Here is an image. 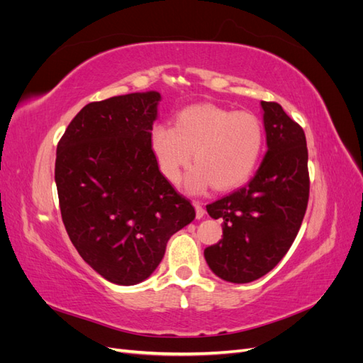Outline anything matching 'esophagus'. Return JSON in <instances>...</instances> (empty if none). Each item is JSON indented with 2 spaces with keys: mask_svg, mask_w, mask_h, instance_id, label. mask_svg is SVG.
<instances>
[{
  "mask_svg": "<svg viewBox=\"0 0 363 363\" xmlns=\"http://www.w3.org/2000/svg\"><path fill=\"white\" fill-rule=\"evenodd\" d=\"M194 206H195V211H196V218L201 219L206 215V211H204L203 204L200 201H194Z\"/></svg>",
  "mask_w": 363,
  "mask_h": 363,
  "instance_id": "1",
  "label": "esophagus"
}]
</instances>
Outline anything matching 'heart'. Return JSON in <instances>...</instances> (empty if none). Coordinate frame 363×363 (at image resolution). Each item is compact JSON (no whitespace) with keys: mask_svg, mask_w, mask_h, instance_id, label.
I'll use <instances>...</instances> for the list:
<instances>
[{"mask_svg":"<svg viewBox=\"0 0 363 363\" xmlns=\"http://www.w3.org/2000/svg\"><path fill=\"white\" fill-rule=\"evenodd\" d=\"M265 147V131L251 112H233L213 104L183 108L174 127L156 125L151 148L160 171L177 183L184 168L196 163L186 179L189 191L212 184L216 191H230L248 182Z\"/></svg>","mask_w":363,"mask_h":363,"instance_id":"1","label":"heart"}]
</instances>
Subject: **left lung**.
I'll use <instances>...</instances> for the list:
<instances>
[{
	"mask_svg": "<svg viewBox=\"0 0 363 363\" xmlns=\"http://www.w3.org/2000/svg\"><path fill=\"white\" fill-rule=\"evenodd\" d=\"M268 151L244 188L207 204L223 219V239L204 250L207 265L225 281L265 276L289 251L309 203L306 135L279 103L262 101Z\"/></svg>",
	"mask_w": 363,
	"mask_h": 363,
	"instance_id": "8db88e82",
	"label": "left lung"
}]
</instances>
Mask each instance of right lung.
I'll use <instances>...</instances> for the list:
<instances>
[{
    "label": "right lung",
    "mask_w": 363,
    "mask_h": 363,
    "mask_svg": "<svg viewBox=\"0 0 363 363\" xmlns=\"http://www.w3.org/2000/svg\"><path fill=\"white\" fill-rule=\"evenodd\" d=\"M159 101L157 92H136L86 104L57 144L54 177L71 242L124 286L150 277L168 239L195 218L151 148Z\"/></svg>",
    "instance_id": "obj_1"
}]
</instances>
